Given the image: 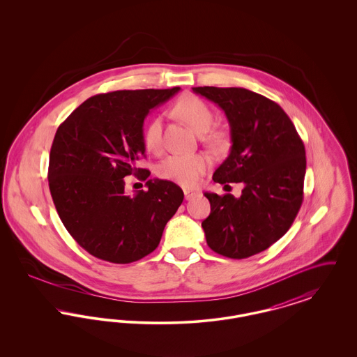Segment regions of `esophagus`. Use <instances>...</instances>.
<instances>
[{"mask_svg":"<svg viewBox=\"0 0 357 357\" xmlns=\"http://www.w3.org/2000/svg\"><path fill=\"white\" fill-rule=\"evenodd\" d=\"M183 192H185V199H186V201H190L191 198L199 195V191H194V190H190V188H185Z\"/></svg>","mask_w":357,"mask_h":357,"instance_id":"obj_1","label":"esophagus"}]
</instances>
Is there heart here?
<instances>
[{"instance_id": "b5f03b06", "label": "heart", "mask_w": 357, "mask_h": 357, "mask_svg": "<svg viewBox=\"0 0 357 357\" xmlns=\"http://www.w3.org/2000/svg\"><path fill=\"white\" fill-rule=\"evenodd\" d=\"M178 114L199 135L207 134L214 124V114L211 108L199 98L187 96L176 105ZM162 118H153L144 130V146L149 151L158 153L162 147ZM210 144L217 146L221 143V135L214 134L208 137ZM208 167V160L204 155H183L174 153L163 159L158 165V175L166 181H171L181 186H195L204 171Z\"/></svg>"}]
</instances>
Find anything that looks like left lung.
<instances>
[{
	"mask_svg": "<svg viewBox=\"0 0 357 357\" xmlns=\"http://www.w3.org/2000/svg\"><path fill=\"white\" fill-rule=\"evenodd\" d=\"M192 91L215 102L230 124V153L213 181L245 186L239 198L204 192L211 207L202 222L207 245L236 259L261 253L288 231L303 204L304 143L285 111L259 93L234 86Z\"/></svg>",
	"mask_w": 357,
	"mask_h": 357,
	"instance_id": "left-lung-1",
	"label": "left lung"
}]
</instances>
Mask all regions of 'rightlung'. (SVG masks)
<instances>
[{
	"label": "right lung",
	"instance_id": "right-lung-1",
	"mask_svg": "<svg viewBox=\"0 0 357 357\" xmlns=\"http://www.w3.org/2000/svg\"><path fill=\"white\" fill-rule=\"evenodd\" d=\"M181 88L100 93L80 104L56 131L48 181L59 217L89 255L130 264L153 252L183 202L182 188L150 179L147 191L124 192V178L146 181L143 123L150 109Z\"/></svg>",
	"mask_w": 357,
	"mask_h": 357
}]
</instances>
